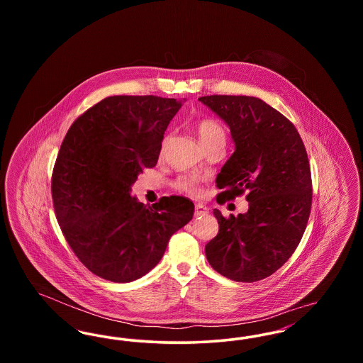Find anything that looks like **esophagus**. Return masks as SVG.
Returning a JSON list of instances; mask_svg holds the SVG:
<instances>
[{"label":"esophagus","instance_id":"obj_1","mask_svg":"<svg viewBox=\"0 0 363 363\" xmlns=\"http://www.w3.org/2000/svg\"><path fill=\"white\" fill-rule=\"evenodd\" d=\"M208 208L203 204H196L194 206V216H203V215H207Z\"/></svg>","mask_w":363,"mask_h":363}]
</instances>
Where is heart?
Returning <instances> with one entry per match:
<instances>
[{
  "instance_id": "obj_1",
  "label": "heart",
  "mask_w": 363,
  "mask_h": 363,
  "mask_svg": "<svg viewBox=\"0 0 363 363\" xmlns=\"http://www.w3.org/2000/svg\"><path fill=\"white\" fill-rule=\"evenodd\" d=\"M194 130L197 133V136L200 138V141L203 143V145L206 148H209L218 143H225V128L213 118H203L200 121L194 123ZM169 138H164L162 143V148H160V154L164 152L166 144H167ZM174 188L190 196L193 199H199L203 194V189L200 185V181L194 177H181L174 182Z\"/></svg>"
}]
</instances>
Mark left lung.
<instances>
[{
    "mask_svg": "<svg viewBox=\"0 0 363 363\" xmlns=\"http://www.w3.org/2000/svg\"><path fill=\"white\" fill-rule=\"evenodd\" d=\"M200 102L228 125L235 151L216 177V201L245 191L246 213L225 218L206 245L211 267L235 281L271 277L291 257L311 215V174L303 141L293 122L259 98L209 95Z\"/></svg>",
    "mask_w": 363,
    "mask_h": 363,
    "instance_id": "left-lung-1",
    "label": "left lung"
}]
</instances>
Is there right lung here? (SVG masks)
I'll return each mask as SVG.
<instances>
[{"label":"right lung","instance_id":"add662e5","mask_svg":"<svg viewBox=\"0 0 363 363\" xmlns=\"http://www.w3.org/2000/svg\"><path fill=\"white\" fill-rule=\"evenodd\" d=\"M181 102L116 95L89 107L64 138L52 175V204L70 249L92 274L128 283L150 272L193 203L162 197L152 207L130 188L157 163L164 130Z\"/></svg>","mask_w":363,"mask_h":363}]
</instances>
